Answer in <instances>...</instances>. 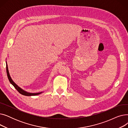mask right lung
Listing matches in <instances>:
<instances>
[{
	"label": "right lung",
	"mask_w": 128,
	"mask_h": 128,
	"mask_svg": "<svg viewBox=\"0 0 128 128\" xmlns=\"http://www.w3.org/2000/svg\"><path fill=\"white\" fill-rule=\"evenodd\" d=\"M6 74H7V76L8 78V79L9 80L10 82L14 86V88L16 89V90L20 93H21V94L23 95V96H37L38 94H40V93H42V92H39V93H29L26 92L24 90H23V89H22L20 87H19L16 84H15V82L13 81L12 79H11L9 72V70H8V65H7V63L6 62Z\"/></svg>",
	"instance_id": "right-lung-1"
}]
</instances>
